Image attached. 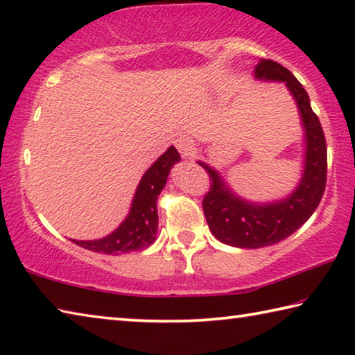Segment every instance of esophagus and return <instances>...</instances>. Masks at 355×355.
Returning <instances> with one entry per match:
<instances>
[{
	"label": "esophagus",
	"instance_id": "obj_1",
	"mask_svg": "<svg viewBox=\"0 0 355 355\" xmlns=\"http://www.w3.org/2000/svg\"><path fill=\"white\" fill-rule=\"evenodd\" d=\"M175 147L183 158H191V156H194L197 152L196 142L192 141L189 136H180L175 141Z\"/></svg>",
	"mask_w": 355,
	"mask_h": 355
}]
</instances>
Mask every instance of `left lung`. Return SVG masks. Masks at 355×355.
<instances>
[{
	"label": "left lung",
	"instance_id": "left-lung-1",
	"mask_svg": "<svg viewBox=\"0 0 355 355\" xmlns=\"http://www.w3.org/2000/svg\"><path fill=\"white\" fill-rule=\"evenodd\" d=\"M257 80L285 83L296 100L305 130V158L302 178L290 196L269 203H252L236 196L218 171L197 161L211 178L208 194L203 197V213L214 238L241 249H258L280 243L309 220L320 205L327 175L326 137L309 94L290 70L279 62L261 59L255 67Z\"/></svg>",
	"mask_w": 355,
	"mask_h": 355
}]
</instances>
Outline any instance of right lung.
<instances>
[{
	"label": "right lung",
	"mask_w": 355,
	"mask_h": 355,
	"mask_svg": "<svg viewBox=\"0 0 355 355\" xmlns=\"http://www.w3.org/2000/svg\"><path fill=\"white\" fill-rule=\"evenodd\" d=\"M180 155L175 147H169L144 173L131 202L130 213L111 235L92 241L71 239L81 248L106 255H120L147 249L155 243L158 230L156 200L166 186L172 166L178 163Z\"/></svg>",
	"instance_id": "obj_1"
}]
</instances>
